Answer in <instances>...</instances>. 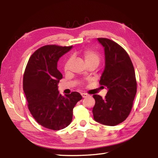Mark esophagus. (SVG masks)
Wrapping results in <instances>:
<instances>
[{"mask_svg":"<svg viewBox=\"0 0 158 158\" xmlns=\"http://www.w3.org/2000/svg\"><path fill=\"white\" fill-rule=\"evenodd\" d=\"M81 96H82L83 98H86V97H88V96H89V95L86 94V93H81Z\"/></svg>","mask_w":158,"mask_h":158,"instance_id":"esophagus-1","label":"esophagus"}]
</instances>
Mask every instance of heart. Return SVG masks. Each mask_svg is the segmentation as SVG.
I'll return each instance as SVG.
<instances>
[{
    "instance_id": "heart-1",
    "label": "heart",
    "mask_w": 158,
    "mask_h": 158,
    "mask_svg": "<svg viewBox=\"0 0 158 158\" xmlns=\"http://www.w3.org/2000/svg\"><path fill=\"white\" fill-rule=\"evenodd\" d=\"M83 57L84 58L85 62L86 64L89 63H95L98 65L100 63V56H99L97 52H94L93 50H85L83 53ZM71 62V58H69L68 60H66V62L64 65V70L67 71L69 68V64Z\"/></svg>"
}]
</instances>
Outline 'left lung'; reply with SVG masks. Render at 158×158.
<instances>
[{
    "mask_svg": "<svg viewBox=\"0 0 158 158\" xmlns=\"http://www.w3.org/2000/svg\"><path fill=\"white\" fill-rule=\"evenodd\" d=\"M105 50V65L100 84L106 87L105 98L94 95V120L101 124L115 126L129 116L137 93L135 69L123 48L106 38H98ZM102 86V87H104Z\"/></svg>",
    "mask_w": 158,
    "mask_h": 158,
    "instance_id": "obj_1",
    "label": "left lung"
}]
</instances>
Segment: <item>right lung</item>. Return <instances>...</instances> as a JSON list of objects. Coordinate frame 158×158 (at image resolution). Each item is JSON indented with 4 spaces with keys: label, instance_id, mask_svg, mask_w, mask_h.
I'll list each match as a JSON object with an SVG mask.
<instances>
[{
    "label": "right lung",
    "instance_id": "obj_1",
    "mask_svg": "<svg viewBox=\"0 0 158 158\" xmlns=\"http://www.w3.org/2000/svg\"><path fill=\"white\" fill-rule=\"evenodd\" d=\"M70 47L46 45L35 51L26 65L23 89L32 116L40 125L59 130L71 123L73 108L82 99L78 92L61 95L58 84L63 78L57 69L59 58Z\"/></svg>",
    "mask_w": 158,
    "mask_h": 158
}]
</instances>
